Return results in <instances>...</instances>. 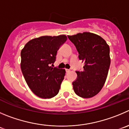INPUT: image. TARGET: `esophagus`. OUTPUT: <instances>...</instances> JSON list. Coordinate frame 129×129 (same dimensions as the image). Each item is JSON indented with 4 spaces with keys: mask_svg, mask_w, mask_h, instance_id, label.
I'll return each instance as SVG.
<instances>
[{
    "mask_svg": "<svg viewBox=\"0 0 129 129\" xmlns=\"http://www.w3.org/2000/svg\"><path fill=\"white\" fill-rule=\"evenodd\" d=\"M66 72H67V73H69V72H70V70H69V69H66Z\"/></svg>",
    "mask_w": 129,
    "mask_h": 129,
    "instance_id": "esophagus-1",
    "label": "esophagus"
}]
</instances>
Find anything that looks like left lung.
Returning <instances> with one entry per match:
<instances>
[{"label": "left lung", "mask_w": 129, "mask_h": 129, "mask_svg": "<svg viewBox=\"0 0 129 129\" xmlns=\"http://www.w3.org/2000/svg\"><path fill=\"white\" fill-rule=\"evenodd\" d=\"M84 62V70L76 72L77 78L73 82L75 92L83 98L94 97L102 89L110 65V47L99 35L84 32L68 35Z\"/></svg>", "instance_id": "left-lung-1"}]
</instances>
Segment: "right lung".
Masks as SVG:
<instances>
[{
	"mask_svg": "<svg viewBox=\"0 0 129 129\" xmlns=\"http://www.w3.org/2000/svg\"><path fill=\"white\" fill-rule=\"evenodd\" d=\"M67 40L65 35L40 37L28 42L21 50L22 73L29 88L39 98L49 99L58 94L66 71L51 64Z\"/></svg>",
	"mask_w": 129,
	"mask_h": 129,
	"instance_id": "right-lung-1",
	"label": "right lung"
}]
</instances>
